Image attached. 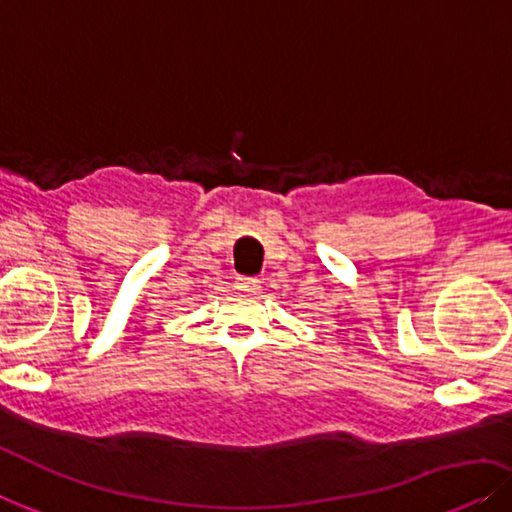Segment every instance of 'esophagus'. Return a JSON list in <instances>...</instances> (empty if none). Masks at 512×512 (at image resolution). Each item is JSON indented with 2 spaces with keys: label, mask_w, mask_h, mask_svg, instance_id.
<instances>
[{
  "label": "esophagus",
  "mask_w": 512,
  "mask_h": 512,
  "mask_svg": "<svg viewBox=\"0 0 512 512\" xmlns=\"http://www.w3.org/2000/svg\"><path fill=\"white\" fill-rule=\"evenodd\" d=\"M235 288H238V291H256L258 279L256 277H238L235 279Z\"/></svg>",
  "instance_id": "esophagus-1"
}]
</instances>
